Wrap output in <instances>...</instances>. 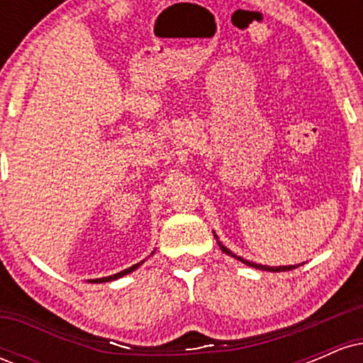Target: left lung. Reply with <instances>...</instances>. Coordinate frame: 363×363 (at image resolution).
<instances>
[{"label": "left lung", "instance_id": "left-lung-1", "mask_svg": "<svg viewBox=\"0 0 363 363\" xmlns=\"http://www.w3.org/2000/svg\"><path fill=\"white\" fill-rule=\"evenodd\" d=\"M213 235H215V232H213ZM216 237V235H215ZM216 242H218V245H220V249H222V251L225 252V254H228V256H232V257H235V259H239V261H242V262H245V264L247 266H251V268H257V269H262V272H290V269H295L297 268V266H277V268H274V266H264V264H256V262H251V261H247V259H242V257L240 256H235L234 252L230 251V249H227L225 247V245L220 242L218 240V237H216Z\"/></svg>", "mask_w": 363, "mask_h": 363}]
</instances>
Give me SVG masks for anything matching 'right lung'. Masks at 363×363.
Returning <instances> with one entry per match:
<instances>
[{
	"label": "right lung",
	"mask_w": 363,
	"mask_h": 363,
	"mask_svg": "<svg viewBox=\"0 0 363 363\" xmlns=\"http://www.w3.org/2000/svg\"><path fill=\"white\" fill-rule=\"evenodd\" d=\"M152 254H153V252H152ZM140 264H143V261H141V262H136V264H133L131 268L124 269V272H119V273H116V274H111V277H106V278H97V280H91V283H104V281H112V280H118V278L124 277V274H128V273L135 272V269L138 268Z\"/></svg>",
	"instance_id": "1"
}]
</instances>
